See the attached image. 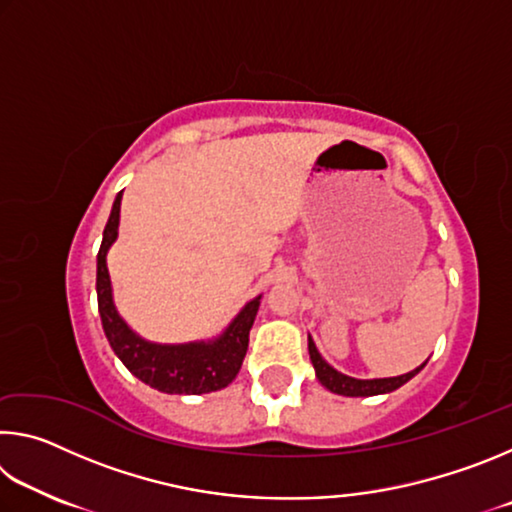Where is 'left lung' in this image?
Returning a JSON list of instances; mask_svg holds the SVG:
<instances>
[{
	"instance_id": "8db88e82",
	"label": "left lung",
	"mask_w": 512,
	"mask_h": 512,
	"mask_svg": "<svg viewBox=\"0 0 512 512\" xmlns=\"http://www.w3.org/2000/svg\"><path fill=\"white\" fill-rule=\"evenodd\" d=\"M309 359L314 363V370H316V377L320 384H323L327 391H332L336 395H345V397H372V395H386V393H393L397 388L404 386L406 381L413 379L418 372L427 366V361L422 363L411 372H406V375L400 377H384V379H357V377H350V375H343L336 368L329 366V363L320 357V352L316 348L314 339L309 336Z\"/></svg>"
}]
</instances>
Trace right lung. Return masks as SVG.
<instances>
[{
	"instance_id": "obj_1",
	"label": "right lung",
	"mask_w": 512,
	"mask_h": 512,
	"mask_svg": "<svg viewBox=\"0 0 512 512\" xmlns=\"http://www.w3.org/2000/svg\"><path fill=\"white\" fill-rule=\"evenodd\" d=\"M121 194L124 192H119L115 203H112L110 219L106 230H103V241L97 255L99 314L110 348L137 379L160 393L201 395L221 391V388L232 384L241 363H244L248 334L255 323L262 296L246 302L228 327L214 339L189 343H153L142 339L119 316L115 300H112V282L106 264L108 250L119 235Z\"/></svg>"
}]
</instances>
